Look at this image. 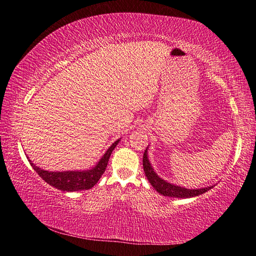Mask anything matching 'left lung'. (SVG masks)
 Listing matches in <instances>:
<instances>
[{
	"instance_id": "left-lung-1",
	"label": "left lung",
	"mask_w": 256,
	"mask_h": 256,
	"mask_svg": "<svg viewBox=\"0 0 256 256\" xmlns=\"http://www.w3.org/2000/svg\"><path fill=\"white\" fill-rule=\"evenodd\" d=\"M148 148L144 154V170L146 172V178H148L149 183L152 185V188L157 190L158 193L162 194L164 196H170V198H194L198 196H201V194L208 192V190H211L214 185L208 186V188H182L180 185L176 184H172L170 182L164 180L162 177H159L157 175V172H154V170L151 166V164L149 162V157H148Z\"/></svg>"
}]
</instances>
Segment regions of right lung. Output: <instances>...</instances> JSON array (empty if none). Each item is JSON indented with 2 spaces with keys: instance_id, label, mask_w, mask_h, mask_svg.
<instances>
[{
  "instance_id": "obj_1",
  "label": "right lung",
  "mask_w": 256,
  "mask_h": 256,
  "mask_svg": "<svg viewBox=\"0 0 256 256\" xmlns=\"http://www.w3.org/2000/svg\"><path fill=\"white\" fill-rule=\"evenodd\" d=\"M120 138L116 140L110 148L107 149L99 162L94 164L92 168L86 170H66V172H50L44 170L36 166L28 157V160L34 170L40 175L46 183L54 186L58 190H64V192H76V190H89L94 188L100 180L102 175L105 172L108 160L115 146L118 144Z\"/></svg>"
}]
</instances>
